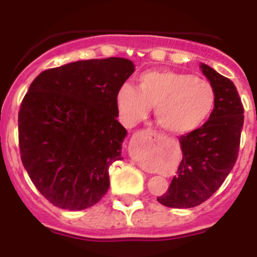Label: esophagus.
<instances>
[{"instance_id": "1", "label": "esophagus", "mask_w": 257, "mask_h": 257, "mask_svg": "<svg viewBox=\"0 0 257 257\" xmlns=\"http://www.w3.org/2000/svg\"><path fill=\"white\" fill-rule=\"evenodd\" d=\"M145 136H147V139H149V140H156L157 138H158V135H157L156 131H151V130L145 131Z\"/></svg>"}]
</instances>
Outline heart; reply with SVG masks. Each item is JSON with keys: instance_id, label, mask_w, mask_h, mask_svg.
I'll return each instance as SVG.
<instances>
[{"instance_id": "1", "label": "heart", "mask_w": 257, "mask_h": 257, "mask_svg": "<svg viewBox=\"0 0 257 257\" xmlns=\"http://www.w3.org/2000/svg\"><path fill=\"white\" fill-rule=\"evenodd\" d=\"M215 101V88L208 81L167 69L145 72L136 88L124 83L115 94L118 112L127 126L143 121L156 106L158 126L174 135L199 128L212 113Z\"/></svg>"}]
</instances>
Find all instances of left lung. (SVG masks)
<instances>
[{
  "instance_id": "8db88e82",
  "label": "left lung",
  "mask_w": 257,
  "mask_h": 257,
  "mask_svg": "<svg viewBox=\"0 0 257 257\" xmlns=\"http://www.w3.org/2000/svg\"><path fill=\"white\" fill-rule=\"evenodd\" d=\"M216 101L208 121L179 138L183 160L178 175L165 194L157 198L172 208H190L216 192L237 161L243 127V104L234 83L206 64H201Z\"/></svg>"
}]
</instances>
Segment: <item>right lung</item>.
<instances>
[{
    "mask_svg": "<svg viewBox=\"0 0 257 257\" xmlns=\"http://www.w3.org/2000/svg\"><path fill=\"white\" fill-rule=\"evenodd\" d=\"M134 70L124 58L79 60L44 70L29 86L18 118L20 157L56 207L85 210L108 192L127 134L115 94Z\"/></svg>",
    "mask_w": 257,
    "mask_h": 257,
    "instance_id": "obj_1",
    "label": "right lung"
}]
</instances>
